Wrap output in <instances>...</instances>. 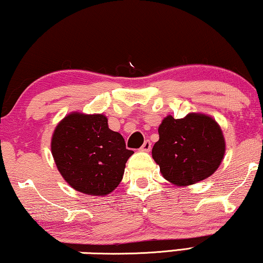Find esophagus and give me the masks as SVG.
Masks as SVG:
<instances>
[{
    "mask_svg": "<svg viewBox=\"0 0 263 263\" xmlns=\"http://www.w3.org/2000/svg\"><path fill=\"white\" fill-rule=\"evenodd\" d=\"M150 150H151V142H150V140H145V142L142 145V147H140V151L148 152Z\"/></svg>",
    "mask_w": 263,
    "mask_h": 263,
    "instance_id": "1",
    "label": "esophagus"
}]
</instances>
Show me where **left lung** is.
I'll list each match as a JSON object with an SVG mask.
<instances>
[{"label":"left lung","mask_w":263,"mask_h":263,"mask_svg":"<svg viewBox=\"0 0 263 263\" xmlns=\"http://www.w3.org/2000/svg\"><path fill=\"white\" fill-rule=\"evenodd\" d=\"M159 140L152 147V158L163 177L186 186L210 177L226 154L223 132L213 117L189 113L182 119L167 116L158 127Z\"/></svg>","instance_id":"left-lung-1"}]
</instances>
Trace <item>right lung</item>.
Instances as JSON below:
<instances>
[{"label":"right lung","instance_id":"obj_1","mask_svg":"<svg viewBox=\"0 0 263 263\" xmlns=\"http://www.w3.org/2000/svg\"><path fill=\"white\" fill-rule=\"evenodd\" d=\"M50 148L57 167L74 190L91 196L111 194L133 155L123 136L108 128L104 115L72 112L57 125Z\"/></svg>","mask_w":263,"mask_h":263}]
</instances>
